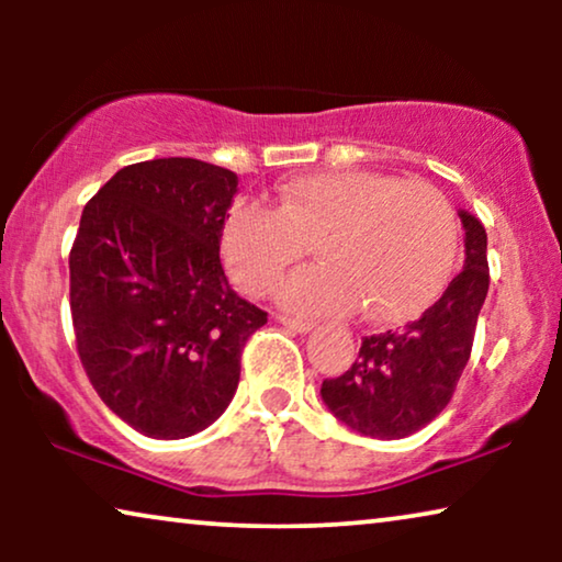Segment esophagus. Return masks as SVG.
<instances>
[{
	"mask_svg": "<svg viewBox=\"0 0 562 562\" xmlns=\"http://www.w3.org/2000/svg\"><path fill=\"white\" fill-rule=\"evenodd\" d=\"M276 322H281L283 327L294 329V333H310L314 327L310 319H302V317H289V314H276Z\"/></svg>",
	"mask_w": 562,
	"mask_h": 562,
	"instance_id": "34e87169",
	"label": "esophagus"
}]
</instances>
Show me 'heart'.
I'll list each match as a JSON object with an SVG mask.
<instances>
[{
	"mask_svg": "<svg viewBox=\"0 0 562 562\" xmlns=\"http://www.w3.org/2000/svg\"><path fill=\"white\" fill-rule=\"evenodd\" d=\"M317 248L281 302L310 314L396 319L432 299L452 271L456 212L440 189L373 171L304 173L281 187L279 210L245 204L222 229V258L237 286L263 296Z\"/></svg>",
	"mask_w": 562,
	"mask_h": 562,
	"instance_id": "obj_1",
	"label": "heart"
}]
</instances>
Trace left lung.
<instances>
[{"label":"left lung","instance_id":"left-lung-1","mask_svg":"<svg viewBox=\"0 0 562 562\" xmlns=\"http://www.w3.org/2000/svg\"><path fill=\"white\" fill-rule=\"evenodd\" d=\"M465 263L419 319L363 337L348 371L322 381V398L342 425L379 440H402L450 404L471 358L479 312L488 294L486 229L460 210Z\"/></svg>","mask_w":562,"mask_h":562}]
</instances>
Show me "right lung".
Listing matches in <instances>:
<instances>
[{
    "label": "right lung",
    "instance_id": "add662e5",
    "mask_svg": "<svg viewBox=\"0 0 562 562\" xmlns=\"http://www.w3.org/2000/svg\"><path fill=\"white\" fill-rule=\"evenodd\" d=\"M237 176L196 158L125 166L83 206L68 271L76 350L99 398L137 432L181 440L233 402L268 314L220 260Z\"/></svg>",
    "mask_w": 562,
    "mask_h": 562
}]
</instances>
